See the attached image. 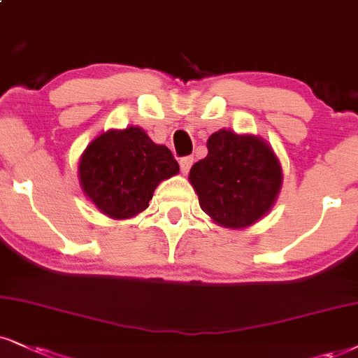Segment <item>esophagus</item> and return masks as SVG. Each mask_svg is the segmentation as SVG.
Segmentation results:
<instances>
[{
    "label": "esophagus",
    "mask_w": 358,
    "mask_h": 358,
    "mask_svg": "<svg viewBox=\"0 0 358 358\" xmlns=\"http://www.w3.org/2000/svg\"><path fill=\"white\" fill-rule=\"evenodd\" d=\"M192 162H194V157H191V156H186V157L180 159L179 164H180V171H182V174H187L189 169H191Z\"/></svg>",
    "instance_id": "obj_1"
}]
</instances>
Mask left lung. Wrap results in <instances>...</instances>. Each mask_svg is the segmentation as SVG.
Returning a JSON list of instances; mask_svg holds the SVG:
<instances>
[{
  "label": "left lung",
  "mask_w": 358,
  "mask_h": 358,
  "mask_svg": "<svg viewBox=\"0 0 358 358\" xmlns=\"http://www.w3.org/2000/svg\"><path fill=\"white\" fill-rule=\"evenodd\" d=\"M282 166L272 145L254 134L219 129L207 139V156L189 172L199 206L214 224L245 229L275 204Z\"/></svg>",
  "instance_id": "1"
}]
</instances>
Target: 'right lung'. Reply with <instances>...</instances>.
Instances as JSON below:
<instances>
[{"label":"right lung","mask_w":358,"mask_h":358,"mask_svg":"<svg viewBox=\"0 0 358 358\" xmlns=\"http://www.w3.org/2000/svg\"><path fill=\"white\" fill-rule=\"evenodd\" d=\"M179 172L166 145L139 126L109 129L87 144L79 157V186L108 217L131 219L149 207L162 180Z\"/></svg>","instance_id":"right-lung-1"}]
</instances>
